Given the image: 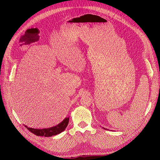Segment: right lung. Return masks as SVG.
<instances>
[{
  "label": "right lung",
  "mask_w": 160,
  "mask_h": 160,
  "mask_svg": "<svg viewBox=\"0 0 160 160\" xmlns=\"http://www.w3.org/2000/svg\"><path fill=\"white\" fill-rule=\"evenodd\" d=\"M69 118H66L62 122L55 125V126L46 129H34L28 128L27 125H25V127L27 128L28 130H29L31 133L37 135V136L51 137L52 135H56L63 132L69 123Z\"/></svg>",
  "instance_id": "obj_1"
}]
</instances>
